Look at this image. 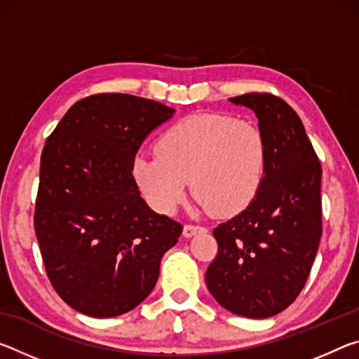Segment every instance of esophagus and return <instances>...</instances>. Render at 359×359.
I'll list each match as a JSON object with an SVG mask.
<instances>
[{
	"label": "esophagus",
	"instance_id": "34e87169",
	"mask_svg": "<svg viewBox=\"0 0 359 359\" xmlns=\"http://www.w3.org/2000/svg\"><path fill=\"white\" fill-rule=\"evenodd\" d=\"M201 231H204V228L199 226V224H185L184 236L185 238H191V236H194L196 233H201Z\"/></svg>",
	"mask_w": 359,
	"mask_h": 359
}]
</instances>
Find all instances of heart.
Returning <instances> with one entry per match:
<instances>
[{
	"label": "heart",
	"instance_id": "1",
	"mask_svg": "<svg viewBox=\"0 0 359 359\" xmlns=\"http://www.w3.org/2000/svg\"><path fill=\"white\" fill-rule=\"evenodd\" d=\"M156 155H137L131 174L155 210L172 214L187 184L203 209L218 217L250 204L266 171V144L257 126L228 115H190L158 137Z\"/></svg>",
	"mask_w": 359,
	"mask_h": 359
}]
</instances>
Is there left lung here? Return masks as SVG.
Returning a JSON list of instances; mask_svg holds the SVG:
<instances>
[{
  "label": "left lung",
  "mask_w": 359,
  "mask_h": 359,
  "mask_svg": "<svg viewBox=\"0 0 359 359\" xmlns=\"http://www.w3.org/2000/svg\"><path fill=\"white\" fill-rule=\"evenodd\" d=\"M252 109L266 144L264 179L245 210L214 229L205 285L226 311L274 317L301 293L321 238V165L293 109L271 93L229 98Z\"/></svg>",
  "instance_id": "obj_1"
}]
</instances>
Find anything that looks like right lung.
Returning <instances> with one entry per match:
<instances>
[{
    "label": "right lung",
    "mask_w": 359,
    "mask_h": 359,
    "mask_svg": "<svg viewBox=\"0 0 359 359\" xmlns=\"http://www.w3.org/2000/svg\"><path fill=\"white\" fill-rule=\"evenodd\" d=\"M175 111L125 93L71 106L41 155L34 231L52 287L74 311L111 318L154 290L182 224L151 210L131 174L149 133Z\"/></svg>",
    "instance_id": "add662e5"
}]
</instances>
